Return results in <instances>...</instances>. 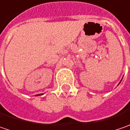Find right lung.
I'll return each instance as SVG.
<instances>
[{"instance_id":"add662e5","label":"right lung","mask_w":130,"mask_h":130,"mask_svg":"<svg viewBox=\"0 0 130 130\" xmlns=\"http://www.w3.org/2000/svg\"><path fill=\"white\" fill-rule=\"evenodd\" d=\"M39 95H42V94H37L36 96H39Z\"/></svg>"}]
</instances>
